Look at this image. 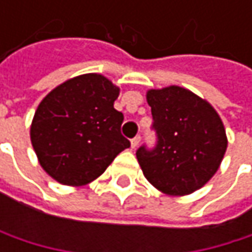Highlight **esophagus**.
Masks as SVG:
<instances>
[{"mask_svg": "<svg viewBox=\"0 0 252 252\" xmlns=\"http://www.w3.org/2000/svg\"><path fill=\"white\" fill-rule=\"evenodd\" d=\"M140 140H141V137H140V135H135L134 138H131V147H132V149H135V147L140 144Z\"/></svg>", "mask_w": 252, "mask_h": 252, "instance_id": "34e87169", "label": "esophagus"}]
</instances>
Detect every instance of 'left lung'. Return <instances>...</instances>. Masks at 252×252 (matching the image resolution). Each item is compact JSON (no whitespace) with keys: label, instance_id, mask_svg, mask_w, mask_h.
I'll use <instances>...</instances> for the list:
<instances>
[{"label":"left lung","instance_id":"obj_1","mask_svg":"<svg viewBox=\"0 0 252 252\" xmlns=\"http://www.w3.org/2000/svg\"><path fill=\"white\" fill-rule=\"evenodd\" d=\"M147 103L156 144L135 152L143 174L165 194L194 192L215 175L226 152L222 120L210 103L178 86L149 90Z\"/></svg>","mask_w":252,"mask_h":252}]
</instances>
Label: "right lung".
<instances>
[{
    "label": "right lung",
    "mask_w": 252,
    "mask_h": 252,
    "mask_svg": "<svg viewBox=\"0 0 252 252\" xmlns=\"http://www.w3.org/2000/svg\"><path fill=\"white\" fill-rule=\"evenodd\" d=\"M120 89L100 74H84L54 89L37 106L30 128L42 168L64 185H84L105 172L129 141Z\"/></svg>",
    "instance_id": "obj_1"
}]
</instances>
